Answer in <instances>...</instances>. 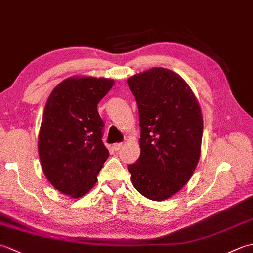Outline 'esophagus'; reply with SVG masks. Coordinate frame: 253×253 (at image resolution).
<instances>
[{
  "label": "esophagus",
  "instance_id": "1",
  "mask_svg": "<svg viewBox=\"0 0 253 253\" xmlns=\"http://www.w3.org/2000/svg\"><path fill=\"white\" fill-rule=\"evenodd\" d=\"M122 147H123V143H114V144H113V149H114L115 151H118V150H120Z\"/></svg>",
  "mask_w": 253,
  "mask_h": 253
}]
</instances>
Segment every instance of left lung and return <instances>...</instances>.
I'll use <instances>...</instances> for the list:
<instances>
[{
  "instance_id": "1",
  "label": "left lung",
  "mask_w": 253,
  "mask_h": 253,
  "mask_svg": "<svg viewBox=\"0 0 253 253\" xmlns=\"http://www.w3.org/2000/svg\"><path fill=\"white\" fill-rule=\"evenodd\" d=\"M140 125V157L128 165L133 187L153 201L173 197L195 171L203 120L189 85L178 74L154 67L128 78Z\"/></svg>"
}]
</instances>
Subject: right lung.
<instances>
[{"label": "right lung", "mask_w": 253, "mask_h": 253, "mask_svg": "<svg viewBox=\"0 0 253 253\" xmlns=\"http://www.w3.org/2000/svg\"><path fill=\"white\" fill-rule=\"evenodd\" d=\"M113 84L107 78L71 77L56 85L46 101L38 150L47 180L64 195H85L109 158L98 103Z\"/></svg>", "instance_id": "obj_1"}]
</instances>
